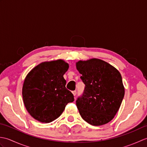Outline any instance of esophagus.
<instances>
[{"label": "esophagus", "mask_w": 147, "mask_h": 147, "mask_svg": "<svg viewBox=\"0 0 147 147\" xmlns=\"http://www.w3.org/2000/svg\"><path fill=\"white\" fill-rule=\"evenodd\" d=\"M72 93H73V94L74 96H76V91H73V92H72Z\"/></svg>", "instance_id": "1"}]
</instances>
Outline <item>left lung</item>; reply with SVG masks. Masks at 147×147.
I'll use <instances>...</instances> for the list:
<instances>
[{
	"instance_id": "1",
	"label": "left lung",
	"mask_w": 147,
	"mask_h": 147,
	"mask_svg": "<svg viewBox=\"0 0 147 147\" xmlns=\"http://www.w3.org/2000/svg\"><path fill=\"white\" fill-rule=\"evenodd\" d=\"M85 85L82 97L76 100L81 116L92 126H102L113 119L124 96L121 74L101 59L93 58L76 62Z\"/></svg>"
}]
</instances>
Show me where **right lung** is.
<instances>
[{"instance_id": "1", "label": "right lung", "mask_w": 147, "mask_h": 147, "mask_svg": "<svg viewBox=\"0 0 147 147\" xmlns=\"http://www.w3.org/2000/svg\"><path fill=\"white\" fill-rule=\"evenodd\" d=\"M68 69V63L57 59L41 62L28 73L22 95L26 109L35 119L51 123L60 116L68 103L74 101L63 76Z\"/></svg>"}]
</instances>
